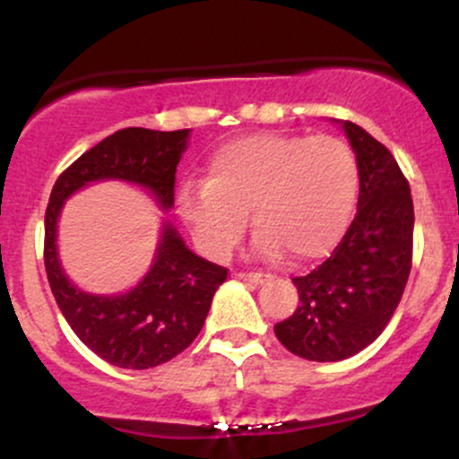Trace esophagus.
<instances>
[{"label": "esophagus", "instance_id": "1", "mask_svg": "<svg viewBox=\"0 0 459 459\" xmlns=\"http://www.w3.org/2000/svg\"><path fill=\"white\" fill-rule=\"evenodd\" d=\"M239 277L247 281H251V284H264L266 280H271V275H266V273H239Z\"/></svg>", "mask_w": 459, "mask_h": 459}]
</instances>
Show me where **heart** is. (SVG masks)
Listing matches in <instances>:
<instances>
[{"mask_svg": "<svg viewBox=\"0 0 459 459\" xmlns=\"http://www.w3.org/2000/svg\"><path fill=\"white\" fill-rule=\"evenodd\" d=\"M358 195V160L346 142L253 133L221 143L206 182L186 184L178 208L212 255H226L242 239L253 208L262 255L286 253L290 264H311L337 247Z\"/></svg>", "mask_w": 459, "mask_h": 459, "instance_id": "heart-1", "label": "heart"}]
</instances>
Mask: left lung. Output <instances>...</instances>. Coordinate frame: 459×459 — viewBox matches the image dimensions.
Listing matches in <instances>:
<instances>
[{
	"label": "left lung",
	"instance_id": "left-lung-1",
	"mask_svg": "<svg viewBox=\"0 0 459 459\" xmlns=\"http://www.w3.org/2000/svg\"><path fill=\"white\" fill-rule=\"evenodd\" d=\"M359 169L358 215L331 257L293 277L299 304L275 335L311 362H340L373 344L400 304L413 262V197L384 143L342 122Z\"/></svg>",
	"mask_w": 459,
	"mask_h": 459
}]
</instances>
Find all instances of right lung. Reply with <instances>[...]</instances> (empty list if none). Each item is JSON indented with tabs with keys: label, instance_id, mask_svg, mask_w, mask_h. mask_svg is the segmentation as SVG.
I'll list each match as a JSON object with an SVG mask.
<instances>
[{
	"label": "right lung",
	"instance_id": "1",
	"mask_svg": "<svg viewBox=\"0 0 459 459\" xmlns=\"http://www.w3.org/2000/svg\"><path fill=\"white\" fill-rule=\"evenodd\" d=\"M184 131L122 128L77 157L55 182L44 221V266L59 311L75 335L119 368L160 367L182 353L206 322L212 295L224 284V266L186 248L164 221L151 271L122 295H92L77 289L57 257V220L64 202L91 182L122 179L151 191L164 211L175 202V173L186 151Z\"/></svg>",
	"mask_w": 459,
	"mask_h": 459
}]
</instances>
